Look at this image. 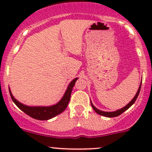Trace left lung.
<instances>
[{
    "label": "left lung",
    "mask_w": 152,
    "mask_h": 152,
    "mask_svg": "<svg viewBox=\"0 0 152 152\" xmlns=\"http://www.w3.org/2000/svg\"><path fill=\"white\" fill-rule=\"evenodd\" d=\"M141 84H142V82H140V86H139L138 87V90H137V93H136L135 96H134V98H133L132 99L131 102H129V104H127L125 106V107H124L123 108L121 109H119V110H116V111H113V112H105V111H102V110H99V109L96 108V107H95L94 105L93 104V103H92V102L90 101V104H91V106L92 107H93V109L94 110V111L96 112V113H98L99 115H103V116H105V117H108V118H113V117H117V116L120 115L121 113H123L124 112H125L126 110H128L129 108L130 107H131L132 105L135 102L136 99H137V96H138L139 93H140V87H141Z\"/></svg>",
    "instance_id": "left-lung-1"
}]
</instances>
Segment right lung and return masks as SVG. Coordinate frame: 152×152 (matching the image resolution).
Listing matches in <instances>:
<instances>
[{"mask_svg":"<svg viewBox=\"0 0 152 152\" xmlns=\"http://www.w3.org/2000/svg\"><path fill=\"white\" fill-rule=\"evenodd\" d=\"M78 79L79 78H75L70 82L62 99L56 104L51 106H28L18 102L14 97L10 87H9V90H10V93L12 101L20 110H21L26 114H27L33 118L37 119V120L45 121L53 118L55 116L62 113L67 108V104L70 102L72 90H73V86H74Z\"/></svg>","mask_w":152,"mask_h":152,"instance_id":"right-lung-1","label":"right lung"}]
</instances>
